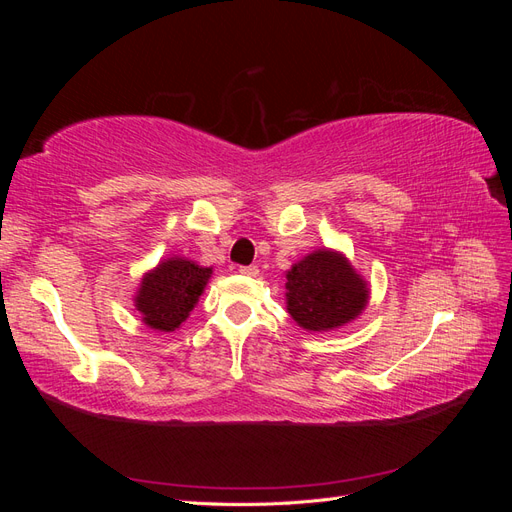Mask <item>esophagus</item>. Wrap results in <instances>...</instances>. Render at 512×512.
Returning <instances> with one entry per match:
<instances>
[{"label": "esophagus", "mask_w": 512, "mask_h": 512, "mask_svg": "<svg viewBox=\"0 0 512 512\" xmlns=\"http://www.w3.org/2000/svg\"><path fill=\"white\" fill-rule=\"evenodd\" d=\"M239 273H241V275H247V277H256V275H258V267H254V265H252V267H241Z\"/></svg>", "instance_id": "obj_1"}]
</instances>
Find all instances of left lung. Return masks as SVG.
<instances>
[{"mask_svg": "<svg viewBox=\"0 0 512 512\" xmlns=\"http://www.w3.org/2000/svg\"><path fill=\"white\" fill-rule=\"evenodd\" d=\"M369 284L344 252L320 247L286 271V309L305 331L324 333L359 318Z\"/></svg>", "mask_w": 512, "mask_h": 512, "instance_id": "1", "label": "left lung"}]
</instances>
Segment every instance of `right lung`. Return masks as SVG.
Instances as JSON below:
<instances>
[{
	"mask_svg": "<svg viewBox=\"0 0 512 512\" xmlns=\"http://www.w3.org/2000/svg\"><path fill=\"white\" fill-rule=\"evenodd\" d=\"M211 275V267L185 256L162 258L156 267L143 273L134 294V309L151 331L173 333L190 318Z\"/></svg>",
	"mask_w": 512,
	"mask_h": 512,
	"instance_id": "obj_1",
	"label": "right lung"
}]
</instances>
